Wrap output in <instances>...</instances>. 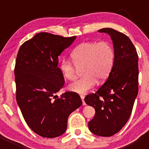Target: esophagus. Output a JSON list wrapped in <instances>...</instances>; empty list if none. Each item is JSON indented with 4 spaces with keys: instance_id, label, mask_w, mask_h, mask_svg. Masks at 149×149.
Listing matches in <instances>:
<instances>
[{
    "instance_id": "obj_1",
    "label": "esophagus",
    "mask_w": 149,
    "mask_h": 149,
    "mask_svg": "<svg viewBox=\"0 0 149 149\" xmlns=\"http://www.w3.org/2000/svg\"><path fill=\"white\" fill-rule=\"evenodd\" d=\"M81 99H82V101H83V105H86V103H85V101H84V96L83 95H81Z\"/></svg>"
}]
</instances>
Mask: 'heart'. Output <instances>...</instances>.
<instances>
[{
	"label": "heart",
	"instance_id": "obj_1",
	"mask_svg": "<svg viewBox=\"0 0 149 149\" xmlns=\"http://www.w3.org/2000/svg\"><path fill=\"white\" fill-rule=\"evenodd\" d=\"M72 60H63L60 70L67 81L76 78L77 68L82 66L83 76L69 85L72 92L86 94L93 89L97 80L104 81L110 75L115 60L113 46L107 41L85 42L76 47L71 53Z\"/></svg>",
	"mask_w": 149,
	"mask_h": 149
}]
</instances>
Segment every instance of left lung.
Returning a JSON list of instances; mask_svg holds the SVG:
<instances>
[{
	"label": "left lung",
	"instance_id": "left-lung-1",
	"mask_svg": "<svg viewBox=\"0 0 149 149\" xmlns=\"http://www.w3.org/2000/svg\"><path fill=\"white\" fill-rule=\"evenodd\" d=\"M108 33L113 43L115 60L106 82L84 101L95 110L89 122L92 133L111 136L119 132L128 121L138 93V55L131 39L112 28L98 30Z\"/></svg>",
	"mask_w": 149,
	"mask_h": 149
}]
</instances>
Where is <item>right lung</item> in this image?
Returning a JSON list of instances; mask_svg holds the SVG:
<instances>
[{"mask_svg":"<svg viewBox=\"0 0 149 149\" xmlns=\"http://www.w3.org/2000/svg\"><path fill=\"white\" fill-rule=\"evenodd\" d=\"M76 36L63 37L42 32L21 45L15 65L16 101L24 119L33 132L54 138L65 133L68 116L82 104L79 95L65 92L58 56Z\"/></svg>","mask_w":149,"mask_h":149,"instance_id":"obj_1","label":"right lung"}]
</instances>
